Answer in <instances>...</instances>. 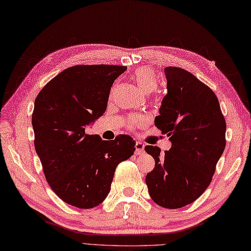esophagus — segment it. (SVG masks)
<instances>
[{"instance_id":"1","label":"esophagus","mask_w":251,"mask_h":251,"mask_svg":"<svg viewBox=\"0 0 251 251\" xmlns=\"http://www.w3.org/2000/svg\"><path fill=\"white\" fill-rule=\"evenodd\" d=\"M144 148H145V145L143 143L136 142V144H135V149H136L135 152H136V154H143Z\"/></svg>"}]
</instances>
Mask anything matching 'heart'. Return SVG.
<instances>
[{
  "instance_id": "1",
  "label": "heart",
  "mask_w": 251,
  "mask_h": 251,
  "mask_svg": "<svg viewBox=\"0 0 251 251\" xmlns=\"http://www.w3.org/2000/svg\"><path fill=\"white\" fill-rule=\"evenodd\" d=\"M133 81L135 82L138 88L146 94L153 91L157 86V77L154 71L150 68H147V67H140V68L135 70V72L133 73ZM142 121L143 119L139 116H131L127 119L126 125L130 129H133L139 124H142Z\"/></svg>"
}]
</instances>
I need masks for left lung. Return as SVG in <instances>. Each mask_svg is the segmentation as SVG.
<instances>
[{"label":"left lung","instance_id":"left-lung-1","mask_svg":"<svg viewBox=\"0 0 251 251\" xmlns=\"http://www.w3.org/2000/svg\"><path fill=\"white\" fill-rule=\"evenodd\" d=\"M168 93L154 125L172 140L161 153L146 146L155 161L146 176L151 199L167 209L194 202L210 185L226 147V120L214 91L182 68L166 67Z\"/></svg>","mask_w":251,"mask_h":251}]
</instances>
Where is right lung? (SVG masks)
<instances>
[{
    "label": "right lung",
    "instance_id": "add662e5",
    "mask_svg": "<svg viewBox=\"0 0 251 251\" xmlns=\"http://www.w3.org/2000/svg\"><path fill=\"white\" fill-rule=\"evenodd\" d=\"M126 66L76 65L45 85L35 99L34 145L52 191L64 202L93 209L111 191L116 167L135 151L127 135L102 140L86 126L104 114L113 83Z\"/></svg>",
    "mask_w": 251,
    "mask_h": 251
}]
</instances>
